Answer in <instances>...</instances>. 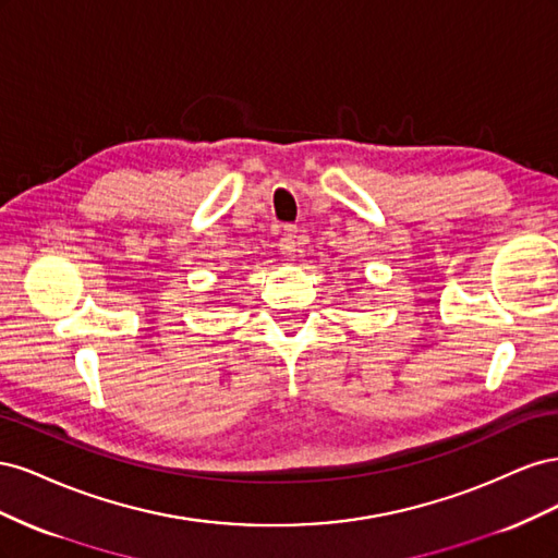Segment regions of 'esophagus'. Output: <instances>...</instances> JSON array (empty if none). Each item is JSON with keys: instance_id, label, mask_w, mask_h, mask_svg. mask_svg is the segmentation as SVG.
I'll use <instances>...</instances> for the list:
<instances>
[{"instance_id": "obj_1", "label": "esophagus", "mask_w": 558, "mask_h": 558, "mask_svg": "<svg viewBox=\"0 0 558 558\" xmlns=\"http://www.w3.org/2000/svg\"><path fill=\"white\" fill-rule=\"evenodd\" d=\"M295 246H298V228H295V226H283V232H281V251L286 253V256H293Z\"/></svg>"}]
</instances>
